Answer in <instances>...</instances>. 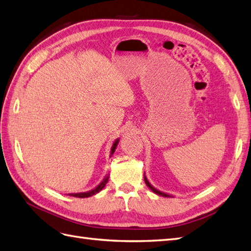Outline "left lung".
Segmentation results:
<instances>
[{
  "label": "left lung",
  "mask_w": 251,
  "mask_h": 251,
  "mask_svg": "<svg viewBox=\"0 0 251 251\" xmlns=\"http://www.w3.org/2000/svg\"><path fill=\"white\" fill-rule=\"evenodd\" d=\"M144 182H145V184H147L148 187L154 192V194L159 195V196H161V197H166V198H172V197H173V196H171V195L166 194V192H162V191H160V190H158V189H156V188L154 187V186H152V184H151V183L149 182V179L147 178V176H145V174H144Z\"/></svg>",
  "instance_id": "1"
}]
</instances>
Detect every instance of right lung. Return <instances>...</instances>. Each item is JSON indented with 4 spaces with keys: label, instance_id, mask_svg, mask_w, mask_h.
I'll list each match as a JSON object with an SVG mask.
<instances>
[{
    "label": "right lung",
    "instance_id": "add662e5",
    "mask_svg": "<svg viewBox=\"0 0 251 251\" xmlns=\"http://www.w3.org/2000/svg\"><path fill=\"white\" fill-rule=\"evenodd\" d=\"M119 142H120V138L116 139L115 141L113 142L112 147H111V152H110V157H112V155L114 154L115 149H116V147H118ZM108 180H109V173L103 177V179L96 186L95 188H93V189H91L89 191H85V192H78V194H68V195L71 197H75V198H89V197H92V196L98 194V192L100 190H102V188H104V186H106V184L108 183Z\"/></svg>",
    "mask_w": 251,
    "mask_h": 251
}]
</instances>
